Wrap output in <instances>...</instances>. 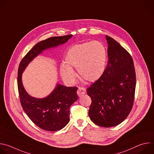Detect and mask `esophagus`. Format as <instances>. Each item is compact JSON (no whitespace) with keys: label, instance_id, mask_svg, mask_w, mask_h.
<instances>
[{"label":"esophagus","instance_id":"34e87169","mask_svg":"<svg viewBox=\"0 0 154 154\" xmlns=\"http://www.w3.org/2000/svg\"><path fill=\"white\" fill-rule=\"evenodd\" d=\"M86 90L85 88L79 87L77 91V93L79 96H83V94H85L86 93Z\"/></svg>","mask_w":154,"mask_h":154}]
</instances>
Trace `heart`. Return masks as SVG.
Masks as SVG:
<instances>
[{
  "instance_id": "b5f03b06",
  "label": "heart",
  "mask_w": 154,
  "mask_h": 154,
  "mask_svg": "<svg viewBox=\"0 0 154 154\" xmlns=\"http://www.w3.org/2000/svg\"><path fill=\"white\" fill-rule=\"evenodd\" d=\"M65 63L62 64L60 72L63 79L69 83L74 82L76 68L79 75L83 80L94 82L103 75L106 64V51L99 41H90L73 45L67 51Z\"/></svg>"
}]
</instances>
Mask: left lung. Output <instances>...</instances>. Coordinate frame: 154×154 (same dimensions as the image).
I'll return each instance as SVG.
<instances>
[{
	"mask_svg": "<svg viewBox=\"0 0 154 154\" xmlns=\"http://www.w3.org/2000/svg\"><path fill=\"white\" fill-rule=\"evenodd\" d=\"M108 43V63L101 77L87 88L91 99L89 116L103 127L118 125L132 109L136 87L134 63L130 54L112 37Z\"/></svg>",
	"mask_w": 154,
	"mask_h": 154,
	"instance_id": "8db88e82",
	"label": "left lung"
}]
</instances>
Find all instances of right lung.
Here are the masks:
<instances>
[{
  "mask_svg": "<svg viewBox=\"0 0 154 154\" xmlns=\"http://www.w3.org/2000/svg\"><path fill=\"white\" fill-rule=\"evenodd\" d=\"M72 35L54 36L40 41L22 59L17 71V88L20 104L30 120L45 130H61L69 122V109L78 99L77 87H66L58 84L48 97L36 99L26 91L22 83V73L29 63L42 51L67 42Z\"/></svg>",
  "mask_w": 154,
  "mask_h": 154,
  "instance_id": "1",
  "label": "right lung"
}]
</instances>
